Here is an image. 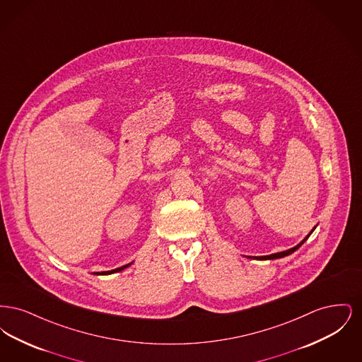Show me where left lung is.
<instances>
[{
	"label": "left lung",
	"mask_w": 362,
	"mask_h": 362,
	"mask_svg": "<svg viewBox=\"0 0 362 362\" xmlns=\"http://www.w3.org/2000/svg\"><path fill=\"white\" fill-rule=\"evenodd\" d=\"M316 228V226H315ZM315 228L310 230V233L303 239V240L300 241L297 245H294L293 248H289V250H286V251H281V252H276V254H270V255H264V257H250V258L252 259H257V260H272V259H279V258H284V257H288V255H291V254H293L296 250H298L305 241H307V239L310 238V233L315 230Z\"/></svg>",
	"instance_id": "left-lung-1"
}]
</instances>
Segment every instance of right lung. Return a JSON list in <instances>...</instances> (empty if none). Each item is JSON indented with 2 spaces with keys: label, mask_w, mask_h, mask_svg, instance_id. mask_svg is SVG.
Segmentation results:
<instances>
[{
  "label": "right lung",
  "mask_w": 362,
  "mask_h": 362,
  "mask_svg": "<svg viewBox=\"0 0 362 362\" xmlns=\"http://www.w3.org/2000/svg\"><path fill=\"white\" fill-rule=\"evenodd\" d=\"M130 264H133V262L132 263H129V264H124V266H122V267H118V269H114V270H110V272H102V273H96V274H102V276H105V274H112V273H118V272H122V270H124V269H127Z\"/></svg>",
  "instance_id": "1"
}]
</instances>
